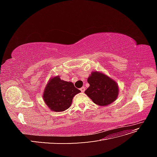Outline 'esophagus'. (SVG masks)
<instances>
[{
  "label": "esophagus",
  "instance_id": "esophagus-1",
  "mask_svg": "<svg viewBox=\"0 0 157 157\" xmlns=\"http://www.w3.org/2000/svg\"><path fill=\"white\" fill-rule=\"evenodd\" d=\"M80 90V91H81L82 92H84L85 91V88L84 87H82Z\"/></svg>",
  "mask_w": 157,
  "mask_h": 157
}]
</instances>
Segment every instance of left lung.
<instances>
[{
	"mask_svg": "<svg viewBox=\"0 0 157 157\" xmlns=\"http://www.w3.org/2000/svg\"><path fill=\"white\" fill-rule=\"evenodd\" d=\"M90 86L84 93L99 106H107L117 99L119 88L115 80L105 74L93 71L88 78Z\"/></svg>",
	"mask_w": 157,
	"mask_h": 157,
	"instance_id": "1",
	"label": "left lung"
}]
</instances>
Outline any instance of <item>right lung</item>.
Masks as SVG:
<instances>
[{
    "label": "right lung",
    "mask_w": 157,
    "mask_h": 157,
    "mask_svg": "<svg viewBox=\"0 0 157 157\" xmlns=\"http://www.w3.org/2000/svg\"><path fill=\"white\" fill-rule=\"evenodd\" d=\"M80 90L73 83L61 80L59 76L49 79L43 92V99L50 110L55 112L64 111L69 108L73 98Z\"/></svg>",
    "instance_id": "add662e5"
}]
</instances>
